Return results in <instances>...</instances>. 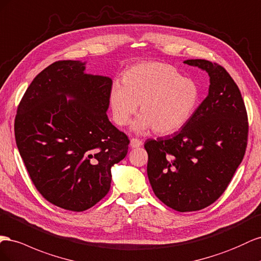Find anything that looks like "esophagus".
I'll list each match as a JSON object with an SVG mask.
<instances>
[{
  "mask_svg": "<svg viewBox=\"0 0 261 261\" xmlns=\"http://www.w3.org/2000/svg\"><path fill=\"white\" fill-rule=\"evenodd\" d=\"M141 145H142V141H141V140L135 139V138L130 140V146H131L132 148L139 147V146H141Z\"/></svg>",
  "mask_w": 261,
  "mask_h": 261,
  "instance_id": "esophagus-1",
  "label": "esophagus"
}]
</instances>
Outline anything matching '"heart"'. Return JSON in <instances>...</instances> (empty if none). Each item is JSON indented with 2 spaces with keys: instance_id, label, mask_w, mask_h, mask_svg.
I'll use <instances>...</instances> for the list:
<instances>
[{
  "instance_id": "b5f03b06",
  "label": "heart",
  "mask_w": 261,
  "mask_h": 261,
  "mask_svg": "<svg viewBox=\"0 0 261 261\" xmlns=\"http://www.w3.org/2000/svg\"><path fill=\"white\" fill-rule=\"evenodd\" d=\"M200 88L195 81L182 77L175 66L162 62H143L131 66L122 83L111 87L109 101L114 120L126 125L138 111L133 128L144 132L153 128L159 135L179 130L195 114Z\"/></svg>"
}]
</instances>
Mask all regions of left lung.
<instances>
[{
  "label": "left lung",
  "instance_id": "8db88e82",
  "mask_svg": "<svg viewBox=\"0 0 261 261\" xmlns=\"http://www.w3.org/2000/svg\"><path fill=\"white\" fill-rule=\"evenodd\" d=\"M186 64L205 70L209 95L172 137L147 140V176L163 203L179 212L198 211L225 191L242 163L248 117L240 88L226 70L207 60Z\"/></svg>",
  "mask_w": 261,
  "mask_h": 261
}]
</instances>
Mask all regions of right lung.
<instances>
[{
	"instance_id": "add662e5",
	"label": "right lung",
	"mask_w": 261,
	"mask_h": 261,
	"mask_svg": "<svg viewBox=\"0 0 261 261\" xmlns=\"http://www.w3.org/2000/svg\"><path fill=\"white\" fill-rule=\"evenodd\" d=\"M84 70L85 62L73 60L47 66L26 89L14 123L36 189L50 203L74 212L107 195L110 168L125 158L130 142L106 114L113 81Z\"/></svg>"
}]
</instances>
